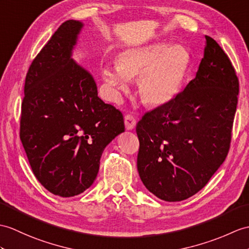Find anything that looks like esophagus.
Wrapping results in <instances>:
<instances>
[{
  "label": "esophagus",
  "mask_w": 249,
  "mask_h": 249,
  "mask_svg": "<svg viewBox=\"0 0 249 249\" xmlns=\"http://www.w3.org/2000/svg\"><path fill=\"white\" fill-rule=\"evenodd\" d=\"M125 127L127 130H131L135 128V126L137 124V121H136V118L134 117L132 114H126L125 115Z\"/></svg>",
  "instance_id": "obj_1"
}]
</instances>
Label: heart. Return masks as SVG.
Here are the masks:
<instances>
[{"label": "heart", "instance_id": "b5f03b06", "mask_svg": "<svg viewBox=\"0 0 249 249\" xmlns=\"http://www.w3.org/2000/svg\"><path fill=\"white\" fill-rule=\"evenodd\" d=\"M191 57L180 44L154 43L126 49L115 58L117 68L103 67V77L113 88L128 89V80L138 76L142 101L159 107L174 100L189 70Z\"/></svg>", "mask_w": 249, "mask_h": 249}]
</instances>
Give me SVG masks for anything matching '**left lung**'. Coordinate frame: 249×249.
I'll list each match as a JSON object with an SVG mask.
<instances>
[{"label":"left lung","mask_w":249,"mask_h":249,"mask_svg":"<svg viewBox=\"0 0 249 249\" xmlns=\"http://www.w3.org/2000/svg\"><path fill=\"white\" fill-rule=\"evenodd\" d=\"M238 94L239 78L229 57L206 36L195 78L137 124L138 172L149 192L180 201L206 186L228 155Z\"/></svg>","instance_id":"1"}]
</instances>
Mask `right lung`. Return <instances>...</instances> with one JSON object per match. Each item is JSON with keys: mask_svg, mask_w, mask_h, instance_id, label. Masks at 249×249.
I'll use <instances>...</instances> for the list:
<instances>
[{"mask_svg": "<svg viewBox=\"0 0 249 249\" xmlns=\"http://www.w3.org/2000/svg\"><path fill=\"white\" fill-rule=\"evenodd\" d=\"M82 27L66 21L40 51L21 106L20 139L33 173L61 197L93 183L104 149L125 130L122 112L97 96L92 75L72 59Z\"/></svg>", "mask_w": 249, "mask_h": 249, "instance_id": "add662e5", "label": "right lung"}]
</instances>
